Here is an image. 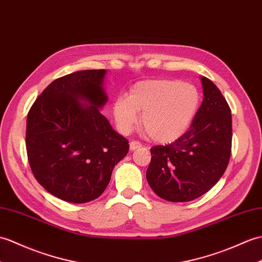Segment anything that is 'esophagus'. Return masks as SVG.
<instances>
[{
    "label": "esophagus",
    "instance_id": "34e87169",
    "mask_svg": "<svg viewBox=\"0 0 262 262\" xmlns=\"http://www.w3.org/2000/svg\"><path fill=\"white\" fill-rule=\"evenodd\" d=\"M141 147H142V144L139 143V142H137V141H133V142L129 143V148H130V150H135V149L141 148Z\"/></svg>",
    "mask_w": 262,
    "mask_h": 262
}]
</instances>
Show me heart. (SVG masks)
Wrapping results in <instances>:
<instances>
[{"instance_id":"obj_1","label":"heart","mask_w":262,"mask_h":262,"mask_svg":"<svg viewBox=\"0 0 262 262\" xmlns=\"http://www.w3.org/2000/svg\"><path fill=\"white\" fill-rule=\"evenodd\" d=\"M201 95L194 84L168 79L136 83L129 97L114 102V116L118 128L130 132L138 123L149 137L159 143H171L187 132L199 112Z\"/></svg>"}]
</instances>
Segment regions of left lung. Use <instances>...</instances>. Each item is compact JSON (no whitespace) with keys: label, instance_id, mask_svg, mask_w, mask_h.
Masks as SVG:
<instances>
[{"label":"left lung","instance_id":"1","mask_svg":"<svg viewBox=\"0 0 262 262\" xmlns=\"http://www.w3.org/2000/svg\"><path fill=\"white\" fill-rule=\"evenodd\" d=\"M203 101L190 128L175 142L150 148L146 179L160 198L188 202L213 187L226 172L232 144L227 100L210 79L201 78Z\"/></svg>","mask_w":262,"mask_h":262}]
</instances>
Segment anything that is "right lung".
<instances>
[{"instance_id": "obj_1", "label": "right lung", "mask_w": 262, "mask_h": 262, "mask_svg": "<svg viewBox=\"0 0 262 262\" xmlns=\"http://www.w3.org/2000/svg\"><path fill=\"white\" fill-rule=\"evenodd\" d=\"M106 70H81L58 78L29 111L27 153L36 181L71 203L99 198L116 164L128 153L125 137L99 112L108 97Z\"/></svg>"}]
</instances>
